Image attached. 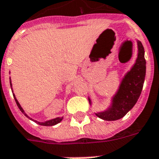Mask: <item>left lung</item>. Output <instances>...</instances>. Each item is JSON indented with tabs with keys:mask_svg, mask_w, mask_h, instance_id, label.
<instances>
[{
	"mask_svg": "<svg viewBox=\"0 0 159 159\" xmlns=\"http://www.w3.org/2000/svg\"><path fill=\"white\" fill-rule=\"evenodd\" d=\"M138 54L136 63L122 79L118 91L112 98L111 105L103 112L95 113L104 120H116L127 114L138 100L142 93L146 76V60L142 43L137 40ZM89 103L91 99L89 98Z\"/></svg>",
	"mask_w": 159,
	"mask_h": 159,
	"instance_id": "left-lung-1",
	"label": "left lung"
}]
</instances>
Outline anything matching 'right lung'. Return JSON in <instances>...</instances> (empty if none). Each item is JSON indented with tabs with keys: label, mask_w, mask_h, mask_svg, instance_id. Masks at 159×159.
I'll list each match as a JSON object with an SVG mask.
<instances>
[{
	"label": "right lung",
	"mask_w": 159,
	"mask_h": 159,
	"mask_svg": "<svg viewBox=\"0 0 159 159\" xmlns=\"http://www.w3.org/2000/svg\"><path fill=\"white\" fill-rule=\"evenodd\" d=\"M10 85H11V78H10ZM11 91H12V88H11ZM13 97H14V99H15V101H16V103H17V107L19 108V109L21 110V111H22V113H23V115H24L25 116H27V117L30 119V120H34V122H36L37 124L40 125H44V126H52V125H55L60 123V122L62 120V119H63V117H57V118H56V119L50 120H47V121H44V122H39V121H37V120H33V119L30 118L29 116H28V115H27V114L24 112V110H23V108L21 107L20 103H18V101L17 100V98H16V97H15V94H14V93H13Z\"/></svg>",
	"instance_id": "add662e5"
}]
</instances>
